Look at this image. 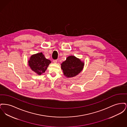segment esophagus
Returning <instances> with one entry per match:
<instances>
[{
	"mask_svg": "<svg viewBox=\"0 0 127 127\" xmlns=\"http://www.w3.org/2000/svg\"><path fill=\"white\" fill-rule=\"evenodd\" d=\"M53 63H56L57 62V60H53Z\"/></svg>",
	"mask_w": 127,
	"mask_h": 127,
	"instance_id": "obj_1",
	"label": "esophagus"
}]
</instances>
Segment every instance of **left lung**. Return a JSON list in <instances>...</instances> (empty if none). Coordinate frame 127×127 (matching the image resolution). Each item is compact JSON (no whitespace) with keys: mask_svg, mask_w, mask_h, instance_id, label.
Returning <instances> with one entry per match:
<instances>
[{"mask_svg":"<svg viewBox=\"0 0 127 127\" xmlns=\"http://www.w3.org/2000/svg\"><path fill=\"white\" fill-rule=\"evenodd\" d=\"M61 65L64 76L67 78H71L77 76L82 70L84 63L76 57L70 56Z\"/></svg>","mask_w":127,"mask_h":127,"instance_id":"left-lung-1","label":"left lung"}]
</instances>
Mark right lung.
<instances>
[{
	"mask_svg": "<svg viewBox=\"0 0 127 127\" xmlns=\"http://www.w3.org/2000/svg\"><path fill=\"white\" fill-rule=\"evenodd\" d=\"M31 69L38 75L45 72L49 64L50 60L45 58L42 52L32 55L28 61Z\"/></svg>",
	"mask_w": 127,
	"mask_h": 127,
	"instance_id": "right-lung-1",
	"label": "right lung"
}]
</instances>
